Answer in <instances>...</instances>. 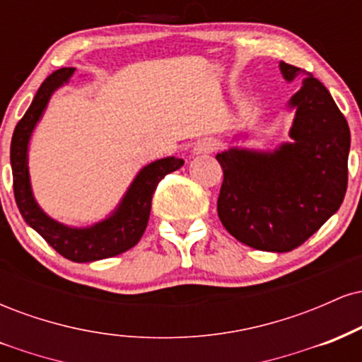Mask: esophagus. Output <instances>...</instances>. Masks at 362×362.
Here are the masks:
<instances>
[{"label":"esophagus","instance_id":"esophagus-1","mask_svg":"<svg viewBox=\"0 0 362 362\" xmlns=\"http://www.w3.org/2000/svg\"><path fill=\"white\" fill-rule=\"evenodd\" d=\"M219 143L214 138H204L199 139L194 146V155H206V153H213L218 149Z\"/></svg>","mask_w":362,"mask_h":362}]
</instances>
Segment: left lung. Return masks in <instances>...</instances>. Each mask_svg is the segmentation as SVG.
<instances>
[{"mask_svg":"<svg viewBox=\"0 0 362 362\" xmlns=\"http://www.w3.org/2000/svg\"><path fill=\"white\" fill-rule=\"evenodd\" d=\"M293 81L303 69L279 62ZM291 143L274 151L218 153V216L228 233L257 250L291 252L339 211L347 190L351 131L325 86L311 74L289 100Z\"/></svg>","mask_w":362,"mask_h":362,"instance_id":"8db88e82","label":"left lung"}]
</instances>
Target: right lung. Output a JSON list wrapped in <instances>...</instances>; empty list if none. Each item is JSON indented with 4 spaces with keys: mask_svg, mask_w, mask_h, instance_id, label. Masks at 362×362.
<instances>
[{
    "mask_svg": "<svg viewBox=\"0 0 362 362\" xmlns=\"http://www.w3.org/2000/svg\"><path fill=\"white\" fill-rule=\"evenodd\" d=\"M74 68H61L37 90L28 110L20 119L13 131L10 148L11 172H13V192L20 214L25 223L39 233L57 253L73 262H93L115 257L129 250L139 242L148 226L151 199L158 182L184 165L175 156L161 158L144 167L136 175L122 201L109 218L86 228H73L57 223L37 204L28 175V143L34 129L42 117L51 95L66 85L73 76Z\"/></svg>",
    "mask_w": 362,
    "mask_h": 362,
    "instance_id": "add662e5",
    "label": "right lung"
}]
</instances>
